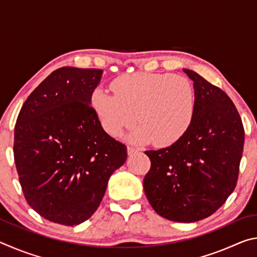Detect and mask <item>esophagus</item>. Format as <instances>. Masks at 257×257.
<instances>
[{
	"instance_id": "1",
	"label": "esophagus",
	"mask_w": 257,
	"mask_h": 257,
	"mask_svg": "<svg viewBox=\"0 0 257 257\" xmlns=\"http://www.w3.org/2000/svg\"><path fill=\"white\" fill-rule=\"evenodd\" d=\"M127 152H128L129 155H133V154H136L137 153L138 149H135V147H133V146H128L127 147Z\"/></svg>"
}]
</instances>
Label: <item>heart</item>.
<instances>
[{
    "instance_id": "obj_1",
    "label": "heart",
    "mask_w": 257,
    "mask_h": 257,
    "mask_svg": "<svg viewBox=\"0 0 257 257\" xmlns=\"http://www.w3.org/2000/svg\"><path fill=\"white\" fill-rule=\"evenodd\" d=\"M113 94L96 88L90 105L104 132L118 137L123 129L141 124L130 134L136 143L171 146L184 137L193 122L196 93L186 77L170 72L127 73L112 81Z\"/></svg>"
}]
</instances>
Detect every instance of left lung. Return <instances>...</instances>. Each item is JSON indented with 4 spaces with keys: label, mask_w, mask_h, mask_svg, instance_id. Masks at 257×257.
Listing matches in <instances>:
<instances>
[{
    "label": "left lung",
    "mask_w": 257,
    "mask_h": 257,
    "mask_svg": "<svg viewBox=\"0 0 257 257\" xmlns=\"http://www.w3.org/2000/svg\"><path fill=\"white\" fill-rule=\"evenodd\" d=\"M196 93L189 129L176 144L146 151L144 190L159 215L196 222L223 205L237 185L245 130L231 99L195 71L184 69Z\"/></svg>",
    "instance_id": "1"
}]
</instances>
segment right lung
I'll return each instance as SVG.
<instances>
[{"label": "right lung", "mask_w": 257, "mask_h": 257, "mask_svg": "<svg viewBox=\"0 0 257 257\" xmlns=\"http://www.w3.org/2000/svg\"><path fill=\"white\" fill-rule=\"evenodd\" d=\"M99 69L63 67L26 99L15 127L14 154L25 198L41 216L77 225L88 220L127 147L107 135L90 106Z\"/></svg>", "instance_id": "add662e5"}]
</instances>
